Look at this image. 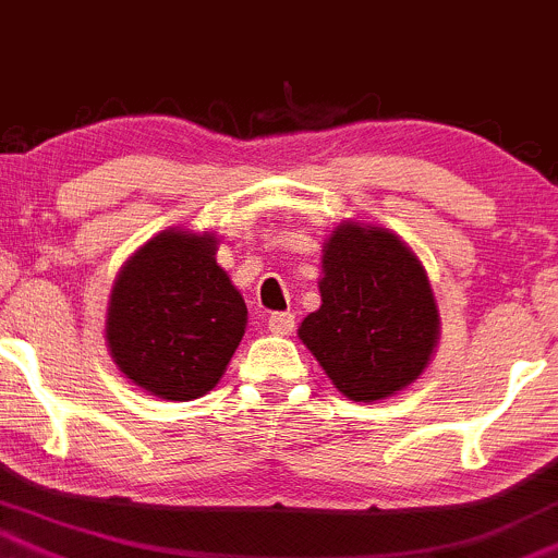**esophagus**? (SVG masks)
I'll use <instances>...</instances> for the list:
<instances>
[{
    "mask_svg": "<svg viewBox=\"0 0 558 558\" xmlns=\"http://www.w3.org/2000/svg\"><path fill=\"white\" fill-rule=\"evenodd\" d=\"M268 330H271L274 336H290V332L295 330V314L274 312L271 317H268Z\"/></svg>",
    "mask_w": 558,
    "mask_h": 558,
    "instance_id": "1",
    "label": "esophagus"
}]
</instances>
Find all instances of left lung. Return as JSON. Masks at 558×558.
<instances>
[{"mask_svg": "<svg viewBox=\"0 0 558 558\" xmlns=\"http://www.w3.org/2000/svg\"><path fill=\"white\" fill-rule=\"evenodd\" d=\"M322 306L301 341L357 403L389 398L429 363L438 308L418 257L387 228L343 222L325 246Z\"/></svg>", "mask_w": 558, "mask_h": 558, "instance_id": "1", "label": "left lung"}]
</instances>
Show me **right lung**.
<instances>
[{
	"label": "right lung",
	"mask_w": 558,
	"mask_h": 558,
	"mask_svg": "<svg viewBox=\"0 0 558 558\" xmlns=\"http://www.w3.org/2000/svg\"><path fill=\"white\" fill-rule=\"evenodd\" d=\"M246 330V306L215 260L211 233L163 231L118 274L107 343L120 371L163 400L220 381Z\"/></svg>",
	"instance_id": "1"
}]
</instances>
